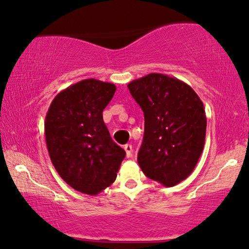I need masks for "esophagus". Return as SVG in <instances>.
<instances>
[{
    "instance_id": "34e87169",
    "label": "esophagus",
    "mask_w": 249,
    "mask_h": 249,
    "mask_svg": "<svg viewBox=\"0 0 249 249\" xmlns=\"http://www.w3.org/2000/svg\"><path fill=\"white\" fill-rule=\"evenodd\" d=\"M124 150H125V152H126V157H127V158H129V157L132 156V152H133L132 145L131 144H125L124 145Z\"/></svg>"
}]
</instances>
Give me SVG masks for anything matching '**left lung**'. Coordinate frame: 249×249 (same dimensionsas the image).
Here are the masks:
<instances>
[{"label":"left lung","mask_w":249,"mask_h":249,"mask_svg":"<svg viewBox=\"0 0 249 249\" xmlns=\"http://www.w3.org/2000/svg\"><path fill=\"white\" fill-rule=\"evenodd\" d=\"M127 88L144 114L140 167L150 179L175 186L192 174L204 148L202 100L187 83L160 73L133 80Z\"/></svg>","instance_id":"1"}]
</instances>
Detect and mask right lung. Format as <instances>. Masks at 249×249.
I'll return each instance as SVG.
<instances>
[{
    "mask_svg": "<svg viewBox=\"0 0 249 249\" xmlns=\"http://www.w3.org/2000/svg\"><path fill=\"white\" fill-rule=\"evenodd\" d=\"M115 91L113 83L86 79L56 94L48 108L45 138L52 163L81 193L97 195L110 186L125 158L103 120Z\"/></svg>",
    "mask_w": 249,
    "mask_h": 249,
    "instance_id": "right-lung-1",
    "label": "right lung"
}]
</instances>
